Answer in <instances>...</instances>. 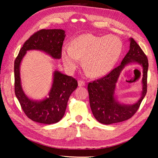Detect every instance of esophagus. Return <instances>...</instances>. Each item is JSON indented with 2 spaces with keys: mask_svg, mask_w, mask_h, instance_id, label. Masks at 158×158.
<instances>
[{
  "mask_svg": "<svg viewBox=\"0 0 158 158\" xmlns=\"http://www.w3.org/2000/svg\"><path fill=\"white\" fill-rule=\"evenodd\" d=\"M78 85L79 87L84 86V85H85V81H82V80H79V81H78Z\"/></svg>",
  "mask_w": 158,
  "mask_h": 158,
  "instance_id": "1",
  "label": "esophagus"
}]
</instances>
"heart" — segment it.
I'll return each mask as SVG.
<instances>
[{"instance_id": "1", "label": "heart", "mask_w": 158, "mask_h": 158, "mask_svg": "<svg viewBox=\"0 0 158 158\" xmlns=\"http://www.w3.org/2000/svg\"><path fill=\"white\" fill-rule=\"evenodd\" d=\"M122 50V42L117 36L85 34L73 41L71 46L63 47L61 53L64 66L73 71L82 58L83 68L93 77L108 73L118 60Z\"/></svg>"}]
</instances>
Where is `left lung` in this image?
Listing matches in <instances>:
<instances>
[{
  "mask_svg": "<svg viewBox=\"0 0 158 158\" xmlns=\"http://www.w3.org/2000/svg\"><path fill=\"white\" fill-rule=\"evenodd\" d=\"M130 49L121 64L108 75L89 83L88 85L89 105L93 115L97 121L106 125L122 122L131 118L139 109L147 94L148 59L134 39L130 38ZM130 63H137L143 67V91L138 101L129 106L118 102L114 96V90L120 72Z\"/></svg>",
  "mask_w": 158,
  "mask_h": 158,
  "instance_id": "1",
  "label": "left lung"
}]
</instances>
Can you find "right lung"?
I'll use <instances>...</instances> for the list:
<instances>
[{
	"mask_svg": "<svg viewBox=\"0 0 158 158\" xmlns=\"http://www.w3.org/2000/svg\"><path fill=\"white\" fill-rule=\"evenodd\" d=\"M65 31L62 29H42L35 32L20 49L14 62L15 93L23 111L34 122L52 124L58 122L64 115L67 102L70 94L78 86L73 77L61 73H53L52 88L48 98L34 100L25 94L20 79V64L27 51L39 50L54 59L61 58Z\"/></svg>",
	"mask_w": 158,
	"mask_h": 158,
	"instance_id": "obj_1",
	"label": "right lung"
}]
</instances>
